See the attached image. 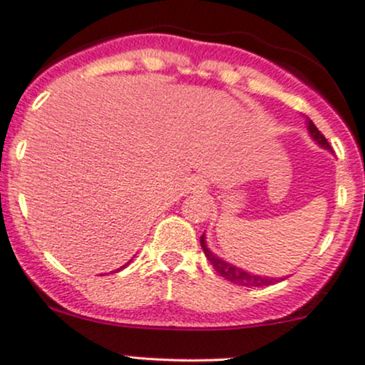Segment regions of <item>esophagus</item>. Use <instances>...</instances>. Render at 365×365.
<instances>
[{
	"label": "esophagus",
	"instance_id": "34e87169",
	"mask_svg": "<svg viewBox=\"0 0 365 365\" xmlns=\"http://www.w3.org/2000/svg\"><path fill=\"white\" fill-rule=\"evenodd\" d=\"M197 189H202V185H197Z\"/></svg>",
	"mask_w": 365,
	"mask_h": 365
}]
</instances>
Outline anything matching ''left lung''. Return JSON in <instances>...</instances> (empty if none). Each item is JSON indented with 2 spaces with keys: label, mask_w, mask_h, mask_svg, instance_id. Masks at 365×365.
I'll list each match as a JSON object with an SVG mask.
<instances>
[{
  "label": "left lung",
  "mask_w": 365,
  "mask_h": 365,
  "mask_svg": "<svg viewBox=\"0 0 365 365\" xmlns=\"http://www.w3.org/2000/svg\"><path fill=\"white\" fill-rule=\"evenodd\" d=\"M308 131L313 136V140L318 141V145H322V147H324V148L331 150V145H329L327 138H325L324 134L318 131L317 125H314L313 122L309 120V118H308ZM201 247H202V252H205L206 259H208L210 264H212V266H213V269L217 271V273L220 274L222 278L229 279V282L236 283V285L248 287V289H252V287L273 285V283L278 282V279H283V278H269V276H259V274L247 273V271L240 269V267H236V266H232V264L225 262V260L218 259V257L215 255V253H212V250H208V247H206L205 234H202V236H201Z\"/></svg>",
  "instance_id": "left-lung-1"
}]
</instances>
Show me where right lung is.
Returning <instances> with one entry per match:
<instances>
[{
  "mask_svg": "<svg viewBox=\"0 0 365 365\" xmlns=\"http://www.w3.org/2000/svg\"><path fill=\"white\" fill-rule=\"evenodd\" d=\"M125 266H128V264H125ZM120 269H122V267H120Z\"/></svg>",
  "mask_w": 365,
  "mask_h": 365,
  "instance_id": "1",
  "label": "right lung"
}]
</instances>
